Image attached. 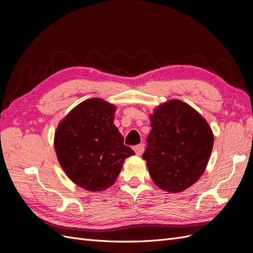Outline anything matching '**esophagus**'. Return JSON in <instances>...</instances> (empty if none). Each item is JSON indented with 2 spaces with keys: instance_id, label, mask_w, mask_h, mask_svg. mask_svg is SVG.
<instances>
[{
  "instance_id": "1",
  "label": "esophagus",
  "mask_w": 253,
  "mask_h": 253,
  "mask_svg": "<svg viewBox=\"0 0 253 253\" xmlns=\"http://www.w3.org/2000/svg\"><path fill=\"white\" fill-rule=\"evenodd\" d=\"M134 151L136 153V155H141L143 151H144V144L140 143V144H137L134 147Z\"/></svg>"
}]
</instances>
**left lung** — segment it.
Here are the masks:
<instances>
[{"instance_id": "left-lung-1", "label": "left lung", "mask_w": 253, "mask_h": 253, "mask_svg": "<svg viewBox=\"0 0 253 253\" xmlns=\"http://www.w3.org/2000/svg\"><path fill=\"white\" fill-rule=\"evenodd\" d=\"M142 154L155 185L178 193L195 183L210 159L214 137L208 122L177 99L158 105Z\"/></svg>"}]
</instances>
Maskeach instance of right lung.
<instances>
[{
  "instance_id": "obj_1",
  "label": "right lung",
  "mask_w": 253,
  "mask_h": 253,
  "mask_svg": "<svg viewBox=\"0 0 253 253\" xmlns=\"http://www.w3.org/2000/svg\"><path fill=\"white\" fill-rule=\"evenodd\" d=\"M116 106L100 98L81 102L61 120L55 150L67 177L91 192L116 181L125 159L135 155L114 125Z\"/></svg>"
}]
</instances>
